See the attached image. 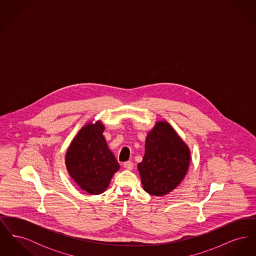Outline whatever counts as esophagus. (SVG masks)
I'll return each instance as SVG.
<instances>
[{"label":"esophagus","mask_w":256,"mask_h":256,"mask_svg":"<svg viewBox=\"0 0 256 256\" xmlns=\"http://www.w3.org/2000/svg\"><path fill=\"white\" fill-rule=\"evenodd\" d=\"M122 166H124L126 169H128V170H132V169L134 168V163H132V161H126V162H124Z\"/></svg>","instance_id":"obj_1"}]
</instances>
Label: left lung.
<instances>
[{"label": "left lung", "instance_id": "left-lung-1", "mask_svg": "<svg viewBox=\"0 0 256 256\" xmlns=\"http://www.w3.org/2000/svg\"><path fill=\"white\" fill-rule=\"evenodd\" d=\"M190 152L168 122H158L148 134L145 156L138 170L146 193L162 196L174 190L185 176Z\"/></svg>", "mask_w": 256, "mask_h": 256}]
</instances>
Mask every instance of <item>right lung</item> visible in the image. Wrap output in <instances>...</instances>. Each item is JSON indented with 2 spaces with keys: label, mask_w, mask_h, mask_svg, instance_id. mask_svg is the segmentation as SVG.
I'll return each instance as SVG.
<instances>
[{
  "label": "right lung",
  "mask_w": 256,
  "mask_h": 256,
  "mask_svg": "<svg viewBox=\"0 0 256 256\" xmlns=\"http://www.w3.org/2000/svg\"><path fill=\"white\" fill-rule=\"evenodd\" d=\"M102 122L84 126L66 154V166L76 183L89 194L104 192L120 166L102 136Z\"/></svg>",
  "instance_id": "1"
}]
</instances>
